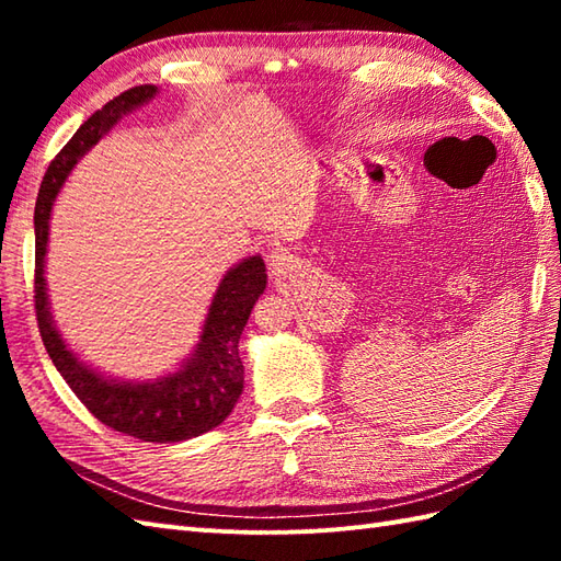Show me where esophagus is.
<instances>
[{
    "instance_id": "34e87169",
    "label": "esophagus",
    "mask_w": 561,
    "mask_h": 561,
    "mask_svg": "<svg viewBox=\"0 0 561 561\" xmlns=\"http://www.w3.org/2000/svg\"><path fill=\"white\" fill-rule=\"evenodd\" d=\"M267 257H270V265H272V267H282L284 260H287V255H284L282 250H272V253H270Z\"/></svg>"
}]
</instances>
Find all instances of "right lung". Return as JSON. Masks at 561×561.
<instances>
[{
	"label": "right lung",
	"instance_id": "right-lung-1",
	"mask_svg": "<svg viewBox=\"0 0 561 561\" xmlns=\"http://www.w3.org/2000/svg\"><path fill=\"white\" fill-rule=\"evenodd\" d=\"M157 96V87L141 83L127 89L93 113L57 153L38 190L35 202V318L47 354L57 371L62 374L75 396L105 426L151 444H173L209 432L219 426L236 408L243 392V362L238 356V340L243 335L248 316L257 296L265 291L267 274L260 255L243 260L241 265L226 272L209 313L202 328L199 344L193 359L165 378L153 383H117L91 371L77 354L67 350L53 323L47 308V291L43 262L47 253V221L59 187L67 181L75 163L87 153L108 129L137 105Z\"/></svg>",
	"mask_w": 561,
	"mask_h": 561
}]
</instances>
